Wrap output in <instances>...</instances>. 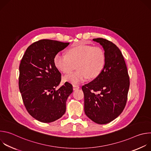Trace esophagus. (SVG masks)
Here are the masks:
<instances>
[{"label": "esophagus", "mask_w": 151, "mask_h": 151, "mask_svg": "<svg viewBox=\"0 0 151 151\" xmlns=\"http://www.w3.org/2000/svg\"><path fill=\"white\" fill-rule=\"evenodd\" d=\"M79 87L78 85H73V90H78V89H79Z\"/></svg>", "instance_id": "esophagus-1"}]
</instances>
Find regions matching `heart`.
Instances as JSON below:
<instances>
[{
	"label": "heart",
	"instance_id": "1",
	"mask_svg": "<svg viewBox=\"0 0 151 151\" xmlns=\"http://www.w3.org/2000/svg\"><path fill=\"white\" fill-rule=\"evenodd\" d=\"M106 63L104 51L99 47L78 43L69 50L67 55L58 52L54 64L57 70L63 73L71 72L76 66L77 71L64 76V81L77 84L97 78L102 72Z\"/></svg>",
	"mask_w": 151,
	"mask_h": 151
}]
</instances>
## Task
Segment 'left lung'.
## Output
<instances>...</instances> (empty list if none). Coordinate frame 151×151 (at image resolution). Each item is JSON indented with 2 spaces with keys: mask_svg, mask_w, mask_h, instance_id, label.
I'll return each instance as SVG.
<instances>
[{
  "mask_svg": "<svg viewBox=\"0 0 151 151\" xmlns=\"http://www.w3.org/2000/svg\"><path fill=\"white\" fill-rule=\"evenodd\" d=\"M93 40L103 48L106 63L101 73L82 86L84 111L94 122L106 124L123 111L127 100L130 79L124 58L116 45L103 38Z\"/></svg>",
  "mask_w": 151,
  "mask_h": 151,
  "instance_id": "8db88e82",
  "label": "left lung"
}]
</instances>
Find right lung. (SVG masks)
Returning <instances> with one entry per match:
<instances>
[{"label":"right lung","mask_w":151,"mask_h":151,"mask_svg":"<svg viewBox=\"0 0 151 151\" xmlns=\"http://www.w3.org/2000/svg\"><path fill=\"white\" fill-rule=\"evenodd\" d=\"M69 42L42 39L26 50L19 67V89L29 114L44 123L55 121L66 112V103L73 92L72 85L65 82L56 90L61 73L54 64L56 54Z\"/></svg>","instance_id":"right-lung-1"}]
</instances>
